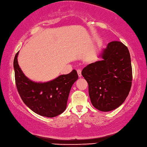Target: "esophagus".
I'll list each match as a JSON object with an SVG mask.
<instances>
[{"label": "esophagus", "instance_id": "obj_1", "mask_svg": "<svg viewBox=\"0 0 147 147\" xmlns=\"http://www.w3.org/2000/svg\"><path fill=\"white\" fill-rule=\"evenodd\" d=\"M77 73L79 77H82V71H81V69L77 70Z\"/></svg>", "mask_w": 147, "mask_h": 147}]
</instances>
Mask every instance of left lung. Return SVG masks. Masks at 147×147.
Instances as JSON below:
<instances>
[{"label": "left lung", "instance_id": "left-lung-1", "mask_svg": "<svg viewBox=\"0 0 147 147\" xmlns=\"http://www.w3.org/2000/svg\"><path fill=\"white\" fill-rule=\"evenodd\" d=\"M99 56L103 59L87 65L82 75L88 84L93 106L111 111L124 103L131 89V57L127 46L119 41L109 42Z\"/></svg>", "mask_w": 147, "mask_h": 147}]
</instances>
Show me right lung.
Segmentation results:
<instances>
[{"label":"right lung","instance_id":"obj_1","mask_svg":"<svg viewBox=\"0 0 147 147\" xmlns=\"http://www.w3.org/2000/svg\"><path fill=\"white\" fill-rule=\"evenodd\" d=\"M18 53L13 60V68L16 87L23 103L35 113L46 117H55L63 113L70 90L78 78L76 70L47 82H34L25 76L20 69Z\"/></svg>","mask_w":147,"mask_h":147}]
</instances>
